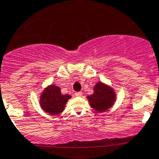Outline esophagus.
<instances>
[{
	"label": "esophagus",
	"mask_w": 159,
	"mask_h": 159,
	"mask_svg": "<svg viewBox=\"0 0 159 159\" xmlns=\"http://www.w3.org/2000/svg\"><path fill=\"white\" fill-rule=\"evenodd\" d=\"M75 94L77 97H81V96L82 95V92H81V91H78V92H75Z\"/></svg>",
	"instance_id": "esophagus-1"
}]
</instances>
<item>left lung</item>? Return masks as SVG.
<instances>
[{
	"label": "left lung",
	"instance_id": "obj_1",
	"mask_svg": "<svg viewBox=\"0 0 159 159\" xmlns=\"http://www.w3.org/2000/svg\"><path fill=\"white\" fill-rule=\"evenodd\" d=\"M87 98L91 108L98 112H103L113 105L115 93L109 86L98 82L94 87V93Z\"/></svg>",
	"mask_w": 159,
	"mask_h": 159
}]
</instances>
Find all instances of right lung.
<instances>
[{
  "instance_id": "1",
  "label": "right lung",
  "mask_w": 159,
  "mask_h": 159,
  "mask_svg": "<svg viewBox=\"0 0 159 159\" xmlns=\"http://www.w3.org/2000/svg\"><path fill=\"white\" fill-rule=\"evenodd\" d=\"M69 94H62L60 88L51 84L44 90L41 95L40 105L41 108L50 115H56L62 112L68 99Z\"/></svg>"
}]
</instances>
